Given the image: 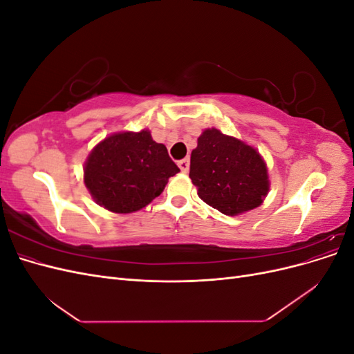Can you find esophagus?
Here are the masks:
<instances>
[{
  "label": "esophagus",
  "mask_w": 354,
  "mask_h": 354,
  "mask_svg": "<svg viewBox=\"0 0 354 354\" xmlns=\"http://www.w3.org/2000/svg\"><path fill=\"white\" fill-rule=\"evenodd\" d=\"M178 167H180V169L183 171V173H187L189 171V159L187 158H185V159H181V160H178Z\"/></svg>",
  "instance_id": "1"
}]
</instances>
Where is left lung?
I'll return each mask as SVG.
<instances>
[{
  "label": "left lung",
  "mask_w": 354,
  "mask_h": 354,
  "mask_svg": "<svg viewBox=\"0 0 354 354\" xmlns=\"http://www.w3.org/2000/svg\"><path fill=\"white\" fill-rule=\"evenodd\" d=\"M189 177L203 202L232 217L260 207L270 189L260 152L217 128H207L199 136L190 155Z\"/></svg>",
  "instance_id": "8db88e82"
}]
</instances>
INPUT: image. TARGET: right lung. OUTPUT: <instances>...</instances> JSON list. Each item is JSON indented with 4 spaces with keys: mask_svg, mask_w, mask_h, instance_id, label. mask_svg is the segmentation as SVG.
<instances>
[{
    "mask_svg": "<svg viewBox=\"0 0 354 354\" xmlns=\"http://www.w3.org/2000/svg\"><path fill=\"white\" fill-rule=\"evenodd\" d=\"M167 147L151 131H121L93 147L84 164V183L97 205L130 214L162 194L168 178L178 173Z\"/></svg>",
    "mask_w": 354,
    "mask_h": 354,
    "instance_id": "add662e5",
    "label": "right lung"
}]
</instances>
